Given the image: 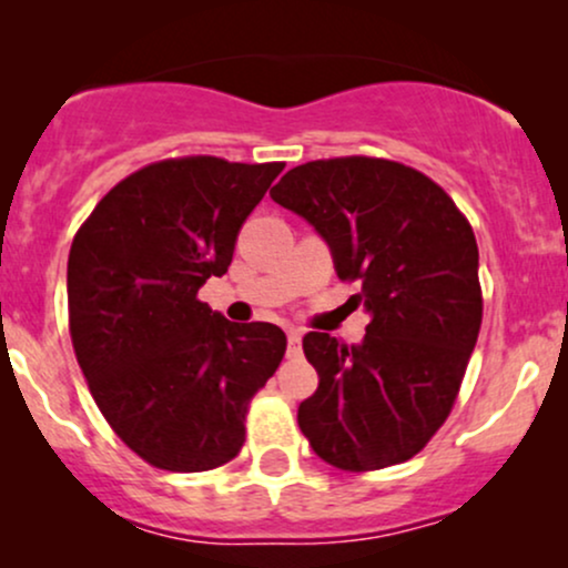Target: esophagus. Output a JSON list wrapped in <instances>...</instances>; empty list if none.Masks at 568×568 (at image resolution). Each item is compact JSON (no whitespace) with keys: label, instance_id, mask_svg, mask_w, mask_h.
<instances>
[{"label":"esophagus","instance_id":"obj_1","mask_svg":"<svg viewBox=\"0 0 568 568\" xmlns=\"http://www.w3.org/2000/svg\"><path fill=\"white\" fill-rule=\"evenodd\" d=\"M302 352V331H288V357H296Z\"/></svg>","mask_w":568,"mask_h":568}]
</instances>
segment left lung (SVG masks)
<instances>
[{
	"instance_id": "8db88e82",
	"label": "left lung",
	"mask_w": 568,
	"mask_h": 568,
	"mask_svg": "<svg viewBox=\"0 0 568 568\" xmlns=\"http://www.w3.org/2000/svg\"><path fill=\"white\" fill-rule=\"evenodd\" d=\"M328 245L342 280H361V344L310 331L317 371L298 427L338 470H382L425 448L446 422L478 342V243L425 173L374 158L315 160L272 186Z\"/></svg>"
}]
</instances>
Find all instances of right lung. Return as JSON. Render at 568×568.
Here are the masks:
<instances>
[{
    "mask_svg": "<svg viewBox=\"0 0 568 568\" xmlns=\"http://www.w3.org/2000/svg\"><path fill=\"white\" fill-rule=\"evenodd\" d=\"M283 162L219 158L141 168L106 194L69 251V331L90 393L122 440L160 470L226 465L285 334L230 323L197 291L232 264L245 219Z\"/></svg>",
    "mask_w": 568,
    "mask_h": 568,
    "instance_id": "right-lung-1",
    "label": "right lung"
}]
</instances>
